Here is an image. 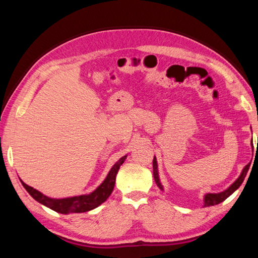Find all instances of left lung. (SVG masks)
Instances as JSON below:
<instances>
[{
    "label": "left lung",
    "instance_id": "obj_1",
    "mask_svg": "<svg viewBox=\"0 0 258 258\" xmlns=\"http://www.w3.org/2000/svg\"><path fill=\"white\" fill-rule=\"evenodd\" d=\"M249 166H250V164L244 166L241 174L239 175V177L226 190L222 191V192H217V194H206V195H205L204 196V207L214 206V205H217V204H220L222 202H224V200L228 197H230V196L232 195L235 190L239 189V186L242 184L244 177H246V175H247L248 169H249ZM152 167H154V178H155L156 184L158 185V187L161 191H164V186L161 185L160 180H159L158 164H157L156 157H154V160H152Z\"/></svg>",
    "mask_w": 258,
    "mask_h": 258
}]
</instances>
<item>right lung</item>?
Here are the masks:
<instances>
[{"label":"right lung","mask_w":258,"mask_h":258,"mask_svg":"<svg viewBox=\"0 0 258 258\" xmlns=\"http://www.w3.org/2000/svg\"><path fill=\"white\" fill-rule=\"evenodd\" d=\"M127 155L117 161V163L112 166L110 171H109L107 177L104 178V181L100 184L97 189L93 192H91L89 195H82V196H74V197H68V198H50L47 196L43 195L34 187L29 186L20 180L21 184L24 185L26 191L32 196V197L44 206L51 208L52 211L60 214H69V213H84L92 211V209L97 208L100 206L102 203L106 202L109 196L111 195L113 190V186H115L116 182V175L118 173V169L126 159Z\"/></svg>","instance_id":"1"}]
</instances>
